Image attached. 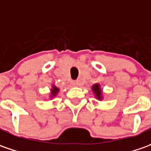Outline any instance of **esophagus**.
Listing matches in <instances>:
<instances>
[{
	"instance_id": "34e87169",
	"label": "esophagus",
	"mask_w": 151,
	"mask_h": 151,
	"mask_svg": "<svg viewBox=\"0 0 151 151\" xmlns=\"http://www.w3.org/2000/svg\"><path fill=\"white\" fill-rule=\"evenodd\" d=\"M72 83V85L73 86H76L77 84H78V83H77V82H75V81H72V83Z\"/></svg>"
}]
</instances>
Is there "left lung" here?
Segmentation results:
<instances>
[{"mask_svg":"<svg viewBox=\"0 0 151 151\" xmlns=\"http://www.w3.org/2000/svg\"><path fill=\"white\" fill-rule=\"evenodd\" d=\"M93 90L95 93L96 97L98 99H100L101 98V90L99 88V84H95V85L93 86Z\"/></svg>","mask_w":151,"mask_h":151,"instance_id":"8db88e82","label":"left lung"}]
</instances>
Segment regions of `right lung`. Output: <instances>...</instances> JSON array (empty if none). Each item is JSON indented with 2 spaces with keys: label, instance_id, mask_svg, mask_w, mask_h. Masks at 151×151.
<instances>
[{
  "label": "right lung",
  "instance_id": "obj_1",
  "mask_svg": "<svg viewBox=\"0 0 151 151\" xmlns=\"http://www.w3.org/2000/svg\"><path fill=\"white\" fill-rule=\"evenodd\" d=\"M58 91V88H57L56 87H53V88L52 89V95H55L56 93Z\"/></svg>",
  "mask_w": 151,
  "mask_h": 151
}]
</instances>
